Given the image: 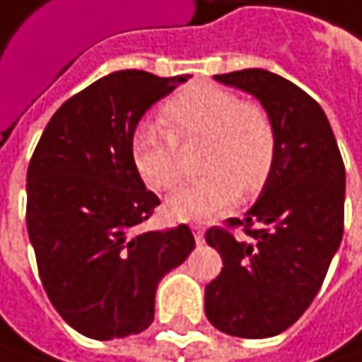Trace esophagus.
<instances>
[{
  "instance_id": "1",
  "label": "esophagus",
  "mask_w": 362,
  "mask_h": 362,
  "mask_svg": "<svg viewBox=\"0 0 362 362\" xmlns=\"http://www.w3.org/2000/svg\"><path fill=\"white\" fill-rule=\"evenodd\" d=\"M190 230H192V234H194L197 245H203V243H205V228H203L201 223H192Z\"/></svg>"
}]
</instances>
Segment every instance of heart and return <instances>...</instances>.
Returning a JSON list of instances; mask_svg holds the SVG:
<instances>
[{
    "instance_id": "b5f03b06",
    "label": "heart",
    "mask_w": 362,
    "mask_h": 362,
    "mask_svg": "<svg viewBox=\"0 0 362 362\" xmlns=\"http://www.w3.org/2000/svg\"><path fill=\"white\" fill-rule=\"evenodd\" d=\"M207 141L201 159L203 180L186 184L170 201L176 219H207L255 194L272 178L278 157V128L255 101L215 84H190L159 110V126L134 130L130 155L139 176L155 192L174 190L182 178V151Z\"/></svg>"
}]
</instances>
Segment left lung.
Listing matches in <instances>:
<instances>
[{"instance_id": "1", "label": "left lung", "mask_w": 362, "mask_h": 362, "mask_svg": "<svg viewBox=\"0 0 362 362\" xmlns=\"http://www.w3.org/2000/svg\"><path fill=\"white\" fill-rule=\"evenodd\" d=\"M215 78L263 103L278 128V157L252 209L205 232L223 261L205 288V315L228 336L272 338L309 309L340 247L344 161L321 105L300 86L259 68Z\"/></svg>"}]
</instances>
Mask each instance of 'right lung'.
I'll list each match as a JSON object with an SVG mask.
<instances>
[{
	"mask_svg": "<svg viewBox=\"0 0 362 362\" xmlns=\"http://www.w3.org/2000/svg\"><path fill=\"white\" fill-rule=\"evenodd\" d=\"M188 78L107 74L53 114L30 157L26 226L39 276L55 311L86 338L147 329L159 279L194 248L184 223L136 232L159 199L130 155L143 114Z\"/></svg>",
	"mask_w": 362,
	"mask_h": 362,
	"instance_id": "1",
	"label": "right lung"
}]
</instances>
